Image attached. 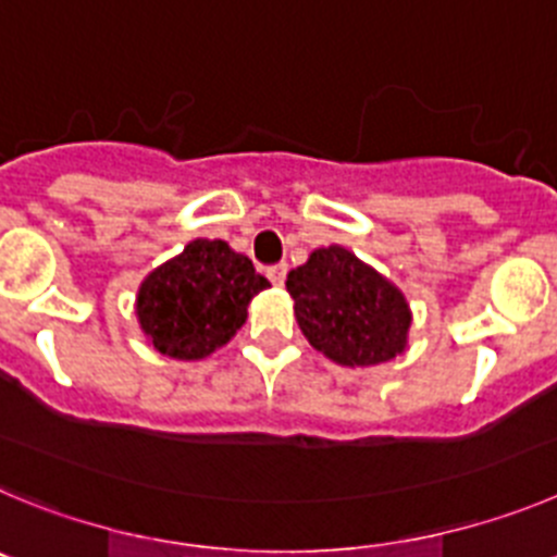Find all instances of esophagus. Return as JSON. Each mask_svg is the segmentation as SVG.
<instances>
[{"mask_svg":"<svg viewBox=\"0 0 557 557\" xmlns=\"http://www.w3.org/2000/svg\"><path fill=\"white\" fill-rule=\"evenodd\" d=\"M285 274H288V267H285V263H277V267L267 269V277L272 280V285H277V288H283Z\"/></svg>","mask_w":557,"mask_h":557,"instance_id":"esophagus-1","label":"esophagus"}]
</instances>
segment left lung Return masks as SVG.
<instances>
[{"instance_id":"obj_1","label":"left lung","mask_w":557,"mask_h":557,"mask_svg":"<svg viewBox=\"0 0 557 557\" xmlns=\"http://www.w3.org/2000/svg\"><path fill=\"white\" fill-rule=\"evenodd\" d=\"M294 315L315 352L366 369L408 349L413 313L403 290L347 247L313 249L285 280Z\"/></svg>"}]
</instances>
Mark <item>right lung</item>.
Segmentation results:
<instances>
[{
    "label": "right lung",
    "mask_w": 557,
    "mask_h": 557,
    "mask_svg": "<svg viewBox=\"0 0 557 557\" xmlns=\"http://www.w3.org/2000/svg\"><path fill=\"white\" fill-rule=\"evenodd\" d=\"M269 288L247 255L227 242L194 238L144 277L135 294L138 327L149 347L174 360H202L247 322L252 297Z\"/></svg>",
    "instance_id": "add662e5"
}]
</instances>
